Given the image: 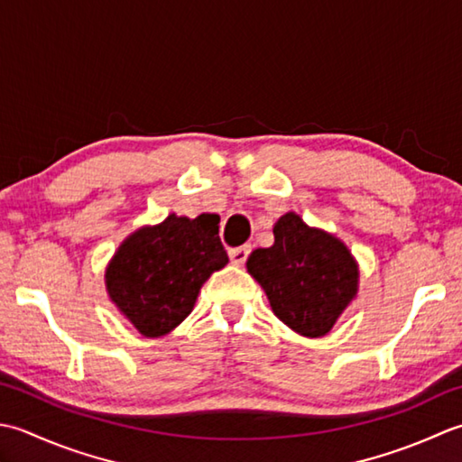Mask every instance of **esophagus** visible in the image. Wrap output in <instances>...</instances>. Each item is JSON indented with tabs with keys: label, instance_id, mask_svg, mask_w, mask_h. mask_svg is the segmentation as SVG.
Masks as SVG:
<instances>
[{
	"label": "esophagus",
	"instance_id": "34e87169",
	"mask_svg": "<svg viewBox=\"0 0 462 462\" xmlns=\"http://www.w3.org/2000/svg\"><path fill=\"white\" fill-rule=\"evenodd\" d=\"M249 253H251V247H249V245H243V247H235V249H231V251H229L231 263H233V265H243V263L247 261Z\"/></svg>",
	"mask_w": 462,
	"mask_h": 462
}]
</instances>
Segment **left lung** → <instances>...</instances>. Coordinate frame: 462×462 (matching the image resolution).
I'll list each match as a JSON object with an SVG mask.
<instances>
[{"label": "left lung", "mask_w": 462, "mask_h": 462, "mask_svg": "<svg viewBox=\"0 0 462 462\" xmlns=\"http://www.w3.org/2000/svg\"><path fill=\"white\" fill-rule=\"evenodd\" d=\"M275 243L255 249L247 271L273 313L295 333L323 337L359 291V265L346 245L289 211L273 227Z\"/></svg>", "instance_id": "8db88e82"}]
</instances>
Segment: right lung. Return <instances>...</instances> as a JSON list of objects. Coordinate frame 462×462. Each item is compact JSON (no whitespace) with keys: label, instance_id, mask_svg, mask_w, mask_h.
Masks as SVG:
<instances>
[{"label":"right lung","instance_id":"obj_1","mask_svg":"<svg viewBox=\"0 0 462 462\" xmlns=\"http://www.w3.org/2000/svg\"><path fill=\"white\" fill-rule=\"evenodd\" d=\"M227 263L215 217L171 213L119 245L106 271V287L127 321L155 338L191 313L205 281Z\"/></svg>","mask_w":462,"mask_h":462}]
</instances>
